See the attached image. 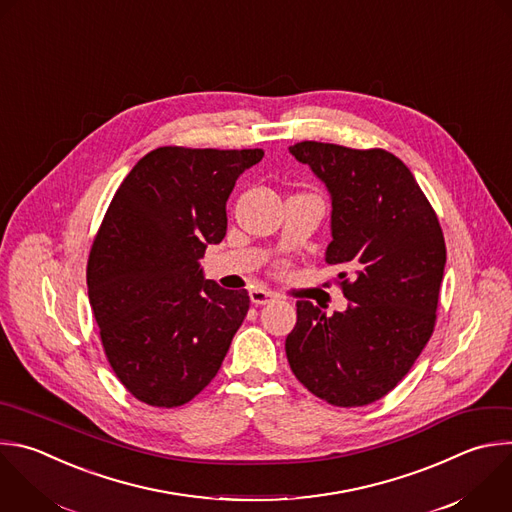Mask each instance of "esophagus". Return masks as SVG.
Instances as JSON below:
<instances>
[{
    "label": "esophagus",
    "instance_id": "34e87169",
    "mask_svg": "<svg viewBox=\"0 0 512 512\" xmlns=\"http://www.w3.org/2000/svg\"><path fill=\"white\" fill-rule=\"evenodd\" d=\"M249 297H251V303H255V305H265V303H271L277 295L271 293V291H267V289L257 287V289H253V291L249 293Z\"/></svg>",
    "mask_w": 512,
    "mask_h": 512
}]
</instances>
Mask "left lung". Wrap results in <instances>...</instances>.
I'll return each mask as SVG.
<instances>
[{"instance_id": "1", "label": "left lung", "mask_w": 512, "mask_h": 512, "mask_svg": "<svg viewBox=\"0 0 512 512\" xmlns=\"http://www.w3.org/2000/svg\"><path fill=\"white\" fill-rule=\"evenodd\" d=\"M289 152L331 195L325 261L344 269L337 283L352 305L325 315L297 301L287 362L327 404L368 406L402 382L434 331L446 263L442 227L410 168L384 148L303 140Z\"/></svg>"}]
</instances>
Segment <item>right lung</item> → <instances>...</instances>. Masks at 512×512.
Wrapping results in <instances>:
<instances>
[{"label":"right lung","mask_w":512,"mask_h":512,"mask_svg":"<svg viewBox=\"0 0 512 512\" xmlns=\"http://www.w3.org/2000/svg\"><path fill=\"white\" fill-rule=\"evenodd\" d=\"M261 148L160 146L114 193L86 281L106 360L154 408L191 402L217 376L249 293L203 279L199 259L227 233V199Z\"/></svg>","instance_id":"add662e5"}]
</instances>
